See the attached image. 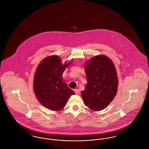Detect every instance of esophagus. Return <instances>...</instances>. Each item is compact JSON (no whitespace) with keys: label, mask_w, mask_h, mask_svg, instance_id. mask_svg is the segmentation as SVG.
<instances>
[{"label":"esophagus","mask_w":149,"mask_h":149,"mask_svg":"<svg viewBox=\"0 0 149 149\" xmlns=\"http://www.w3.org/2000/svg\"><path fill=\"white\" fill-rule=\"evenodd\" d=\"M74 92H75V93L77 94H79L80 92V90L79 89H74Z\"/></svg>","instance_id":"1"}]
</instances>
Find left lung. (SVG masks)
I'll return each mask as SVG.
<instances>
[{
    "instance_id": "obj_1",
    "label": "left lung",
    "mask_w": 149,
    "mask_h": 149,
    "mask_svg": "<svg viewBox=\"0 0 149 149\" xmlns=\"http://www.w3.org/2000/svg\"><path fill=\"white\" fill-rule=\"evenodd\" d=\"M87 84L81 97L86 106L93 111H101L115 97L118 88V77L112 61L104 55L88 60L84 65Z\"/></svg>"
}]
</instances>
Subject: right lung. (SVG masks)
Listing matches in <instances>:
<instances>
[{
	"instance_id": "add662e5",
	"label": "right lung",
	"mask_w": 149,
	"mask_h": 149,
	"mask_svg": "<svg viewBox=\"0 0 149 149\" xmlns=\"http://www.w3.org/2000/svg\"><path fill=\"white\" fill-rule=\"evenodd\" d=\"M63 64L57 55L46 57L40 62L33 78V91L36 97L43 106L51 111L61 110L75 92L63 79V74L72 63Z\"/></svg>"
}]
</instances>
